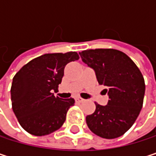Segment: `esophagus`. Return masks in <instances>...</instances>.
Instances as JSON below:
<instances>
[{
    "mask_svg": "<svg viewBox=\"0 0 156 156\" xmlns=\"http://www.w3.org/2000/svg\"><path fill=\"white\" fill-rule=\"evenodd\" d=\"M75 99H76L77 102H79V103H81V102H83V101L85 100V99H83V98H79V97H77Z\"/></svg>",
    "mask_w": 156,
    "mask_h": 156,
    "instance_id": "obj_1",
    "label": "esophagus"
}]
</instances>
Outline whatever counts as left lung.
<instances>
[{
  "mask_svg": "<svg viewBox=\"0 0 156 156\" xmlns=\"http://www.w3.org/2000/svg\"><path fill=\"white\" fill-rule=\"evenodd\" d=\"M79 55L95 70L109 98L106 106L95 103V112L86 117L88 128L107 139L123 136L134 125L143 107L145 85L141 71L126 54L117 49H87Z\"/></svg>",
  "mask_w": 156,
  "mask_h": 156,
  "instance_id": "1",
  "label": "left lung"
}]
</instances>
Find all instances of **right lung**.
I'll use <instances>...</instances> for the list:
<instances>
[{
    "mask_svg": "<svg viewBox=\"0 0 156 156\" xmlns=\"http://www.w3.org/2000/svg\"><path fill=\"white\" fill-rule=\"evenodd\" d=\"M77 52L48 53L24 65L12 79V110L21 127L41 136L60 128L73 98L55 97L64 76L66 65L78 60Z\"/></svg>",
    "mask_w": 156,
    "mask_h": 156,
    "instance_id": "add662e5",
    "label": "right lung"
}]
</instances>
